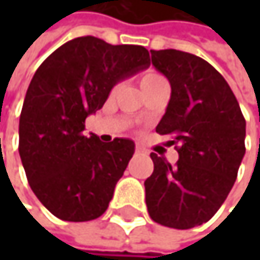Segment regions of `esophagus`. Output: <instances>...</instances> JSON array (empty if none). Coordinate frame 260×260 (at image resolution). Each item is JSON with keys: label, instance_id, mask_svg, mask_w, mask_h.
Returning <instances> with one entry per match:
<instances>
[{"label": "esophagus", "instance_id": "esophagus-1", "mask_svg": "<svg viewBox=\"0 0 260 260\" xmlns=\"http://www.w3.org/2000/svg\"><path fill=\"white\" fill-rule=\"evenodd\" d=\"M135 153H147V150L144 149V147H141V146H135Z\"/></svg>", "mask_w": 260, "mask_h": 260}]
</instances>
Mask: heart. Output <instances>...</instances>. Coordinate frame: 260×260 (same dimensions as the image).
Returning a JSON list of instances; mask_svg holds the SVG:
<instances>
[{"label": "heart", "mask_w": 260, "mask_h": 260, "mask_svg": "<svg viewBox=\"0 0 260 260\" xmlns=\"http://www.w3.org/2000/svg\"><path fill=\"white\" fill-rule=\"evenodd\" d=\"M162 77H159L158 74H155V72H147V74H144L143 75V78H141V85H146V84H152V82H155V81H158V79H161Z\"/></svg>", "instance_id": "obj_1"}]
</instances>
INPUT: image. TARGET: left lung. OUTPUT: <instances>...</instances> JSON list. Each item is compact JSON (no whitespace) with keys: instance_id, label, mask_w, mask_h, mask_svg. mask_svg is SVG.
<instances>
[{"instance_id":"1","label":"left lung","mask_w":260,"mask_h":260,"mask_svg":"<svg viewBox=\"0 0 260 260\" xmlns=\"http://www.w3.org/2000/svg\"><path fill=\"white\" fill-rule=\"evenodd\" d=\"M150 54L172 87L156 132L175 137L179 159L172 166L150 153L146 205L153 221L191 229L211 220L234 186L245 153V119L229 84L208 61L176 49Z\"/></svg>"}]
</instances>
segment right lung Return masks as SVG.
<instances>
[{"label": "right lung", "instance_id": "right-lung-1", "mask_svg": "<svg viewBox=\"0 0 260 260\" xmlns=\"http://www.w3.org/2000/svg\"><path fill=\"white\" fill-rule=\"evenodd\" d=\"M149 66L144 46L85 36L61 45L36 71L19 119V155L32 192L57 218L90 221L107 211L135 144L85 135V119L117 82Z\"/></svg>", "mask_w": 260, "mask_h": 260}]
</instances>
